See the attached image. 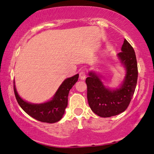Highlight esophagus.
Returning a JSON list of instances; mask_svg holds the SVG:
<instances>
[{
	"label": "esophagus",
	"mask_w": 154,
	"mask_h": 154,
	"mask_svg": "<svg viewBox=\"0 0 154 154\" xmlns=\"http://www.w3.org/2000/svg\"><path fill=\"white\" fill-rule=\"evenodd\" d=\"M85 76H86V74H85V72L84 71H82L79 72V77L81 79H85Z\"/></svg>",
	"instance_id": "obj_1"
}]
</instances>
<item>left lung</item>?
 I'll use <instances>...</instances> for the list:
<instances>
[{
	"label": "left lung",
	"mask_w": 154,
	"mask_h": 154,
	"mask_svg": "<svg viewBox=\"0 0 154 154\" xmlns=\"http://www.w3.org/2000/svg\"><path fill=\"white\" fill-rule=\"evenodd\" d=\"M119 59L126 70V75L121 87L116 90L106 88L95 72H90L85 79L87 97L94 113L102 118L117 116L128 108L137 86L138 67L136 55L131 45L124 39Z\"/></svg>",
	"instance_id": "8db88e82"
}]
</instances>
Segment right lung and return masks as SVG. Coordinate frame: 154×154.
Masks as SVG:
<instances>
[{
  "label": "right lung",
  "mask_w": 154,
  "mask_h": 154,
  "mask_svg": "<svg viewBox=\"0 0 154 154\" xmlns=\"http://www.w3.org/2000/svg\"><path fill=\"white\" fill-rule=\"evenodd\" d=\"M79 74L67 78L59 87L52 100L42 104H32L26 102L20 97L15 89H14L18 104L26 113L38 121L46 123H55L62 119L65 109L68 105V96L70 90L77 82Z\"/></svg>",
  "instance_id": "add662e5"
}]
</instances>
